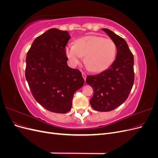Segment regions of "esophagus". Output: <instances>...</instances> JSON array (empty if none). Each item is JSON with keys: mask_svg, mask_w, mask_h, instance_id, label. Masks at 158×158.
Here are the masks:
<instances>
[{"mask_svg": "<svg viewBox=\"0 0 158 158\" xmlns=\"http://www.w3.org/2000/svg\"><path fill=\"white\" fill-rule=\"evenodd\" d=\"M82 76H83V78H84V80L85 81V79H86V74H85L84 73H82Z\"/></svg>", "mask_w": 158, "mask_h": 158, "instance_id": "esophagus-1", "label": "esophagus"}]
</instances>
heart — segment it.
I'll use <instances>...</instances> for the list:
<instances>
[{"label":"heart","mask_w":158,"mask_h":158,"mask_svg":"<svg viewBox=\"0 0 158 158\" xmlns=\"http://www.w3.org/2000/svg\"><path fill=\"white\" fill-rule=\"evenodd\" d=\"M66 55L72 66H77L82 57L88 68L94 73L108 69L115 59L117 47L111 39L98 35L82 37L74 45L66 47Z\"/></svg>","instance_id":"1"}]
</instances>
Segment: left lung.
I'll return each mask as SVG.
<instances>
[{"label": "left lung", "instance_id": "1", "mask_svg": "<svg viewBox=\"0 0 158 158\" xmlns=\"http://www.w3.org/2000/svg\"><path fill=\"white\" fill-rule=\"evenodd\" d=\"M117 47L115 60L100 74L88 76L86 83L92 86L94 95L89 103L98 111H110L126 101L135 80L134 57L126 41L114 32L103 28Z\"/></svg>", "mask_w": 158, "mask_h": 158}]
</instances>
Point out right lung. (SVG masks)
Masks as SVG:
<instances>
[{
	"mask_svg": "<svg viewBox=\"0 0 158 158\" xmlns=\"http://www.w3.org/2000/svg\"><path fill=\"white\" fill-rule=\"evenodd\" d=\"M68 31L51 28L33 41L26 62V78L33 98L49 111L66 113L84 83L81 72L67 64Z\"/></svg>",
	"mask_w": 158,
	"mask_h": 158,
	"instance_id": "1",
	"label": "right lung"
}]
</instances>
